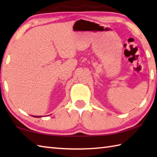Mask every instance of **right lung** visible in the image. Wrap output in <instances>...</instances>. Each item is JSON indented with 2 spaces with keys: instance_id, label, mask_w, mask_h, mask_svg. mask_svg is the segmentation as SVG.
<instances>
[{
  "instance_id": "1",
  "label": "right lung",
  "mask_w": 157,
  "mask_h": 157,
  "mask_svg": "<svg viewBox=\"0 0 157 157\" xmlns=\"http://www.w3.org/2000/svg\"><path fill=\"white\" fill-rule=\"evenodd\" d=\"M34 117H42L41 116H34Z\"/></svg>"
}]
</instances>
